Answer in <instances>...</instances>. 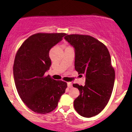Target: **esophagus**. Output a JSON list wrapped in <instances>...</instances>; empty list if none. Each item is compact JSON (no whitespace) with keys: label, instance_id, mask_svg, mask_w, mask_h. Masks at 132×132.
<instances>
[{"label":"esophagus","instance_id":"34e87169","mask_svg":"<svg viewBox=\"0 0 132 132\" xmlns=\"http://www.w3.org/2000/svg\"><path fill=\"white\" fill-rule=\"evenodd\" d=\"M67 84H68V87H69V88H71V87H72V84L71 82H67Z\"/></svg>","mask_w":132,"mask_h":132}]
</instances>
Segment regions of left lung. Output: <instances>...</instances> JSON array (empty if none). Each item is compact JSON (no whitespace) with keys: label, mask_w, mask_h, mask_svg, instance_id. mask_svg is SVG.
I'll use <instances>...</instances> for the list:
<instances>
[{"label":"left lung","mask_w":132,"mask_h":132,"mask_svg":"<svg viewBox=\"0 0 132 132\" xmlns=\"http://www.w3.org/2000/svg\"><path fill=\"white\" fill-rule=\"evenodd\" d=\"M65 35V40L75 48V69L86 76L84 86L72 85L80 93L74 107L81 116L92 117L105 108L113 90L115 71L110 53L104 44L90 36Z\"/></svg>","instance_id":"left-lung-1"}]
</instances>
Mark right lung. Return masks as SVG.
I'll use <instances>...</instances> for the list:
<instances>
[{
    "label": "right lung",
    "mask_w": 132,
    "mask_h": 132,
    "mask_svg": "<svg viewBox=\"0 0 132 132\" xmlns=\"http://www.w3.org/2000/svg\"><path fill=\"white\" fill-rule=\"evenodd\" d=\"M66 33H36L27 39L16 53L13 77L20 97L30 109L49 113L57 107L67 83L44 75L51 65L49 52Z\"/></svg>",
    "instance_id": "add662e5"
}]
</instances>
